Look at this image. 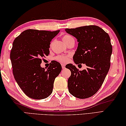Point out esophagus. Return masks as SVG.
Instances as JSON below:
<instances>
[{
    "label": "esophagus",
    "mask_w": 126,
    "mask_h": 126,
    "mask_svg": "<svg viewBox=\"0 0 126 126\" xmlns=\"http://www.w3.org/2000/svg\"><path fill=\"white\" fill-rule=\"evenodd\" d=\"M62 69H64L65 68V64H62Z\"/></svg>",
    "instance_id": "esophagus-1"
}]
</instances>
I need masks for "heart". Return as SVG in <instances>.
Masks as SVG:
<instances>
[{
    "instance_id": "obj_1",
    "label": "heart",
    "mask_w": 126,
    "mask_h": 126,
    "mask_svg": "<svg viewBox=\"0 0 126 126\" xmlns=\"http://www.w3.org/2000/svg\"><path fill=\"white\" fill-rule=\"evenodd\" d=\"M62 40L64 43H66L71 42V41H74V39L73 37L70 35H68V34L64 36L62 38ZM55 60L62 63H65L68 61V57L66 56H63V55L58 56L57 57H55Z\"/></svg>"
}]
</instances>
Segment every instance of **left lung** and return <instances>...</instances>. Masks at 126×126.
Listing matches in <instances>:
<instances>
[{"label": "left lung", "instance_id": "left-lung-1", "mask_svg": "<svg viewBox=\"0 0 126 126\" xmlns=\"http://www.w3.org/2000/svg\"><path fill=\"white\" fill-rule=\"evenodd\" d=\"M77 39L78 47L73 56L76 64H85L87 68L79 70L69 64L71 71L68 81L69 92L77 98L90 97L101 88L110 66L112 46L109 34L96 25L65 29ZM66 67V66H65Z\"/></svg>", "mask_w": 126, "mask_h": 126}]
</instances>
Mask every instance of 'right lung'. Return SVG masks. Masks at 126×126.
<instances>
[{"label": "right lung", "mask_w": 126, "mask_h": 126, "mask_svg": "<svg viewBox=\"0 0 126 126\" xmlns=\"http://www.w3.org/2000/svg\"><path fill=\"white\" fill-rule=\"evenodd\" d=\"M59 32L29 29L13 41L10 52L13 75L21 89L31 98L49 97L62 70L57 62L50 64L47 70L41 66L42 58L50 53V42Z\"/></svg>", "instance_id": "1"}]
</instances>
